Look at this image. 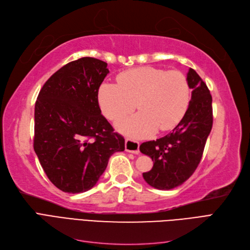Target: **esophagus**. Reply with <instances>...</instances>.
<instances>
[{"label":"esophagus","instance_id":"esophagus-1","mask_svg":"<svg viewBox=\"0 0 250 250\" xmlns=\"http://www.w3.org/2000/svg\"><path fill=\"white\" fill-rule=\"evenodd\" d=\"M125 150L127 151V152L139 154L140 153V144H139V142L131 140V139H126L125 140Z\"/></svg>","mask_w":250,"mask_h":250}]
</instances>
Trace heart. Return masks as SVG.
<instances>
[{
    "label": "heart",
    "mask_w": 250,
    "mask_h": 250,
    "mask_svg": "<svg viewBox=\"0 0 250 250\" xmlns=\"http://www.w3.org/2000/svg\"><path fill=\"white\" fill-rule=\"evenodd\" d=\"M118 85L103 83L99 103L109 120H119L134 111L139 115L121 120L116 126L121 132L134 138L173 129L190 101V86L185 75L176 70L166 72L152 66L126 71L117 78Z\"/></svg>",
    "instance_id": "obj_1"
}]
</instances>
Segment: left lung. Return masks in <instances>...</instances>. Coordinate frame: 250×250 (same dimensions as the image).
<instances>
[{"instance_id":"obj_1","label":"left lung","mask_w":250,"mask_h":250,"mask_svg":"<svg viewBox=\"0 0 250 250\" xmlns=\"http://www.w3.org/2000/svg\"><path fill=\"white\" fill-rule=\"evenodd\" d=\"M187 79L193 90L184 118L169 134L140 146L141 152L153 162L152 169L143 173V177L158 190H171L191 177L213 126L211 96L207 84L193 69L188 70Z\"/></svg>"}]
</instances>
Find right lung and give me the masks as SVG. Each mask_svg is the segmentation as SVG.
Here are the masks:
<instances>
[{
	"label": "right lung",
	"instance_id": "add662e5",
	"mask_svg": "<svg viewBox=\"0 0 250 250\" xmlns=\"http://www.w3.org/2000/svg\"><path fill=\"white\" fill-rule=\"evenodd\" d=\"M107 63L82 57L44 83L34 110V151L51 183L65 193L90 190L125 140L101 115L98 92Z\"/></svg>",
	"mask_w": 250,
	"mask_h": 250
}]
</instances>
